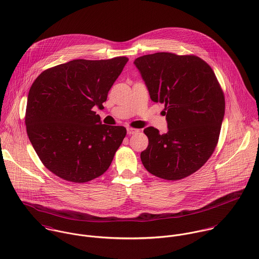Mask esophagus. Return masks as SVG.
Here are the masks:
<instances>
[{"instance_id":"1","label":"esophagus","mask_w":259,"mask_h":259,"mask_svg":"<svg viewBox=\"0 0 259 259\" xmlns=\"http://www.w3.org/2000/svg\"><path fill=\"white\" fill-rule=\"evenodd\" d=\"M137 132H139L138 129H135V128H127V133H128L129 135L135 134V133H137Z\"/></svg>"}]
</instances>
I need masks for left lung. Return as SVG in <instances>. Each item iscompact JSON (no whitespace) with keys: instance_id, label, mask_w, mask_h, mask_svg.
<instances>
[{"instance_id":"1","label":"left lung","mask_w":259,"mask_h":259,"mask_svg":"<svg viewBox=\"0 0 259 259\" xmlns=\"http://www.w3.org/2000/svg\"><path fill=\"white\" fill-rule=\"evenodd\" d=\"M155 103L164 104L167 132L144 129L148 146L140 157L153 176L167 181L201 168L218 143L225 98L211 66L196 55L157 52L134 60Z\"/></svg>"}]
</instances>
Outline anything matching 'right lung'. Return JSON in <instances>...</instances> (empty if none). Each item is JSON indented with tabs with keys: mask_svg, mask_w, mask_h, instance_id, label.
Masks as SVG:
<instances>
[{
	"mask_svg": "<svg viewBox=\"0 0 259 259\" xmlns=\"http://www.w3.org/2000/svg\"><path fill=\"white\" fill-rule=\"evenodd\" d=\"M127 61L125 56L74 59L44 70L32 83L27 134L42 163L55 176L82 184L111 165L126 128L102 124L93 108H103Z\"/></svg>",
	"mask_w": 259,
	"mask_h": 259,
	"instance_id": "add662e5",
	"label": "right lung"
}]
</instances>
